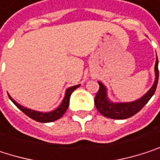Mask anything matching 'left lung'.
Wrapping results in <instances>:
<instances>
[{"label":"left lung","mask_w":160,"mask_h":160,"mask_svg":"<svg viewBox=\"0 0 160 160\" xmlns=\"http://www.w3.org/2000/svg\"><path fill=\"white\" fill-rule=\"evenodd\" d=\"M155 73H156V78L153 86L150 88V90L141 98L138 100L128 102V103H113L112 102L108 97H107V89L106 87L98 82L99 84V90L95 98V105L98 109V111L104 115L105 117L111 118V119H127L133 115H135L137 112H139L145 104L150 100V98L153 97V95L156 92L158 82V61L157 57L156 64H155Z\"/></svg>","instance_id":"1"}]
</instances>
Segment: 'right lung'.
Masks as SVG:
<instances>
[{"instance_id": "add662e5", "label": "right lung", "mask_w": 160, "mask_h": 160, "mask_svg": "<svg viewBox=\"0 0 160 160\" xmlns=\"http://www.w3.org/2000/svg\"><path fill=\"white\" fill-rule=\"evenodd\" d=\"M79 85H76V86H72V87H69L66 91H65V95H64V98L61 103V105L55 109L54 111L50 112H36V111H32V110H30V109H27L21 105H19L18 103H17L9 95V98L11 99V101L22 112H24L27 116H29L30 118H32V120H35L37 122H40V123H49V122H53V121H56L58 119H60L63 114L64 112H66L68 106H69V99H70V96L71 94L73 93L74 90H76Z\"/></svg>"}]
</instances>
